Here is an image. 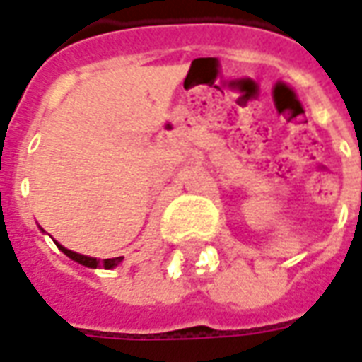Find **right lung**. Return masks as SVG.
Returning <instances> with one entry per match:
<instances>
[{
    "mask_svg": "<svg viewBox=\"0 0 362 362\" xmlns=\"http://www.w3.org/2000/svg\"><path fill=\"white\" fill-rule=\"evenodd\" d=\"M40 228V230H42L44 233V228L42 227H38ZM54 243H56V240H54ZM56 246H58L59 250L64 252V254H66L67 258H71L74 259V262H77V264H81V266H85V267H93V269H96V267H104V269H112V267H116L119 264V262H122V256H119V258H106V259H103V262H100V259H96V258H90V256H85V254H77V252H74V250H67L66 246H62V244L59 243H56Z\"/></svg>",
    "mask_w": 362,
    "mask_h": 362,
    "instance_id": "add662e5",
    "label": "right lung"
}]
</instances>
